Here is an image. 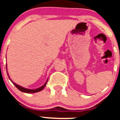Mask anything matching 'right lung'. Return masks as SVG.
Returning <instances> with one entry per match:
<instances>
[{"label":"right lung","instance_id":"obj_1","mask_svg":"<svg viewBox=\"0 0 120 120\" xmlns=\"http://www.w3.org/2000/svg\"><path fill=\"white\" fill-rule=\"evenodd\" d=\"M7 67V66H6ZM6 69H7V67H6ZM8 78H9V79L12 82V83H13V84L15 86V87H16L18 89H19V90H20V91L22 92H25V93H27V94H32V93H35V92H39V91H41L42 90H43V89H44V88L45 87L47 83V82H48V80L46 81V82L45 83V84L43 85H42V86L39 87V88H37V89H27V88H24V87L21 86H20L19 85L16 84L15 83H14V82L13 81L11 80V79L10 78V77L9 75H8Z\"/></svg>","mask_w":120,"mask_h":120}]
</instances>
